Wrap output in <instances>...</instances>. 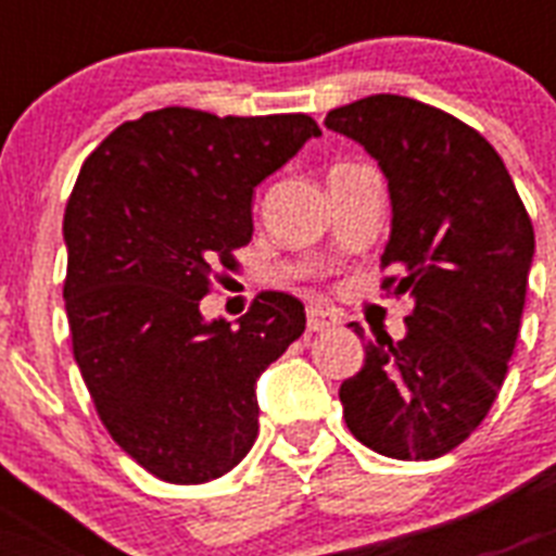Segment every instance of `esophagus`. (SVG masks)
<instances>
[{"mask_svg":"<svg viewBox=\"0 0 556 556\" xmlns=\"http://www.w3.org/2000/svg\"><path fill=\"white\" fill-rule=\"evenodd\" d=\"M342 323L333 308H323V306H308L306 312V326L308 331H328V328H337Z\"/></svg>","mask_w":556,"mask_h":556,"instance_id":"obj_1","label":"esophagus"}]
</instances>
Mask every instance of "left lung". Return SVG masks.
Here are the masks:
<instances>
[{
    "label": "left lung",
    "mask_w": 556,
    "mask_h": 556,
    "mask_svg": "<svg viewBox=\"0 0 556 556\" xmlns=\"http://www.w3.org/2000/svg\"><path fill=\"white\" fill-rule=\"evenodd\" d=\"M326 127L384 172L392 230L381 267L415 308L406 337H365V365L339 387L358 443L437 459L488 417L518 342L534 230L490 141L451 113L397 94L333 108Z\"/></svg>",
    "instance_id": "obj_1"
}]
</instances>
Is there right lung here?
Returning <instances> with one entry per match:
<instances>
[{"label":"right lung","mask_w":556,"mask_h":556,"mask_svg":"<svg viewBox=\"0 0 556 556\" xmlns=\"http://www.w3.org/2000/svg\"><path fill=\"white\" fill-rule=\"evenodd\" d=\"M317 136L306 113L161 108L116 127L77 175L63 214L75 362L108 434L159 479L203 484L253 448L255 381L306 312L262 292L230 326L200 301L253 236L255 186Z\"/></svg>","instance_id":"add662e5"}]
</instances>
